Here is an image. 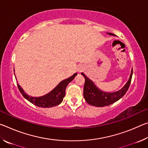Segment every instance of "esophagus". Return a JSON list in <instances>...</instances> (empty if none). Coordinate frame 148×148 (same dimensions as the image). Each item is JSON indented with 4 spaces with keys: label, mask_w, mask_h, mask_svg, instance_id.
<instances>
[{
    "label": "esophagus",
    "mask_w": 148,
    "mask_h": 148,
    "mask_svg": "<svg viewBox=\"0 0 148 148\" xmlns=\"http://www.w3.org/2000/svg\"><path fill=\"white\" fill-rule=\"evenodd\" d=\"M82 70H83V66H80L79 67V69H78V72H82Z\"/></svg>",
    "instance_id": "esophagus-1"
}]
</instances>
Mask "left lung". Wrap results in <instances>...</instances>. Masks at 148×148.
Wrapping results in <instances>:
<instances>
[{"label":"left lung","mask_w":148,"mask_h":148,"mask_svg":"<svg viewBox=\"0 0 148 148\" xmlns=\"http://www.w3.org/2000/svg\"><path fill=\"white\" fill-rule=\"evenodd\" d=\"M107 34L111 35V36H116L115 34L110 33V32H107ZM82 75L84 76L85 79H86L84 87V97L86 101L92 106L103 107L114 103L122 98L124 95L126 93L130 86V84H131L132 76V69L131 70V75H130L129 80L126 84L121 89L112 92H105L101 90L96 86L94 82L86 76V75L84 74L83 72H82Z\"/></svg>","instance_id":"1"}]
</instances>
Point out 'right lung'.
I'll return each mask as SVG.
<instances>
[{"mask_svg": "<svg viewBox=\"0 0 148 148\" xmlns=\"http://www.w3.org/2000/svg\"><path fill=\"white\" fill-rule=\"evenodd\" d=\"M77 73H75L69 78L62 80L53 90L41 97H30L19 84H17V87L22 95L32 104L41 108H51L61 103L65 96L66 86L74 79Z\"/></svg>", "mask_w": 148, "mask_h": 148, "instance_id": "add662e5", "label": "right lung"}]
</instances>
